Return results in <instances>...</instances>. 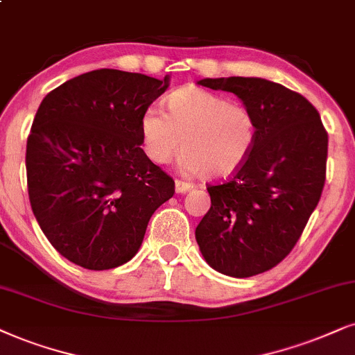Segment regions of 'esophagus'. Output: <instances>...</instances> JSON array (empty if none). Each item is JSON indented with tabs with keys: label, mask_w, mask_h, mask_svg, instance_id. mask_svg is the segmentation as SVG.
<instances>
[{
	"label": "esophagus",
	"mask_w": 355,
	"mask_h": 355,
	"mask_svg": "<svg viewBox=\"0 0 355 355\" xmlns=\"http://www.w3.org/2000/svg\"><path fill=\"white\" fill-rule=\"evenodd\" d=\"M191 188H193V185L188 182H182V180L175 182V191L177 193H187V191H190Z\"/></svg>",
	"instance_id": "34e87169"
}]
</instances>
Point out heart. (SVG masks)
<instances>
[{
	"mask_svg": "<svg viewBox=\"0 0 355 355\" xmlns=\"http://www.w3.org/2000/svg\"><path fill=\"white\" fill-rule=\"evenodd\" d=\"M167 110L149 106L141 119L144 150L154 164H168L182 149L183 172L213 180L236 173L249 159L259 136L249 106L191 87L175 92Z\"/></svg>",
	"mask_w": 355,
	"mask_h": 355,
	"instance_id": "1",
	"label": "heart"
}]
</instances>
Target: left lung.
Masks as SVG:
<instances>
[{
    "label": "left lung",
    "instance_id": "obj_1",
    "mask_svg": "<svg viewBox=\"0 0 355 355\" xmlns=\"http://www.w3.org/2000/svg\"><path fill=\"white\" fill-rule=\"evenodd\" d=\"M234 93L257 116L259 136L245 164L209 185L211 208L195 237L206 262L245 278L282 262L306 226L326 180L327 132L306 98L257 77L203 78Z\"/></svg>",
    "mask_w": 355,
    "mask_h": 355
}]
</instances>
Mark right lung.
Instances as JSON below:
<instances>
[{
	"mask_svg": "<svg viewBox=\"0 0 355 355\" xmlns=\"http://www.w3.org/2000/svg\"><path fill=\"white\" fill-rule=\"evenodd\" d=\"M170 77L100 69L52 89L35 113L26 149L33 213L70 262L107 270L141 248L154 211L175 182L141 149L144 111Z\"/></svg>",
	"mask_w": 355,
	"mask_h": 355,
	"instance_id": "add662e5",
	"label": "right lung"
}]
</instances>
